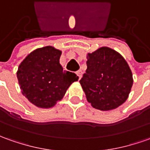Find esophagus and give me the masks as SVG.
Listing matches in <instances>:
<instances>
[{"label":"esophagus","instance_id":"esophagus-1","mask_svg":"<svg viewBox=\"0 0 150 150\" xmlns=\"http://www.w3.org/2000/svg\"><path fill=\"white\" fill-rule=\"evenodd\" d=\"M76 73H77V75L79 77V79H81V77H82V72H81V70H78V71H77Z\"/></svg>","mask_w":150,"mask_h":150}]
</instances>
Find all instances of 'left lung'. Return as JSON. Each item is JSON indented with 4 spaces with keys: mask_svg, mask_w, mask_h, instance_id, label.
Wrapping results in <instances>:
<instances>
[{
    "mask_svg": "<svg viewBox=\"0 0 150 150\" xmlns=\"http://www.w3.org/2000/svg\"><path fill=\"white\" fill-rule=\"evenodd\" d=\"M86 58L87 69L79 81L87 101L103 111L122 105L133 84L132 71L124 58L108 47L88 53Z\"/></svg>",
    "mask_w": 150,
    "mask_h": 150,
    "instance_id": "1",
    "label": "left lung"
}]
</instances>
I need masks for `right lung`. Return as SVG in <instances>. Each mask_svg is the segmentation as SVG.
I'll list each match as a JSON object with an SVG mask.
<instances>
[{"label":"right lung","instance_id":"1","mask_svg":"<svg viewBox=\"0 0 150 150\" xmlns=\"http://www.w3.org/2000/svg\"><path fill=\"white\" fill-rule=\"evenodd\" d=\"M61 53L52 46H45L31 52L19 64L17 77L22 93L39 108L53 107L78 80L75 73L63 69Z\"/></svg>","mask_w":150,"mask_h":150}]
</instances>
